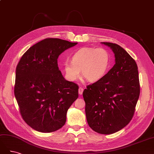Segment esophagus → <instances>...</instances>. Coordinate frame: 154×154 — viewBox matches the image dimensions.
<instances>
[{"label": "esophagus", "mask_w": 154, "mask_h": 154, "mask_svg": "<svg viewBox=\"0 0 154 154\" xmlns=\"http://www.w3.org/2000/svg\"><path fill=\"white\" fill-rule=\"evenodd\" d=\"M83 88L80 87V88H79V89H78V93H79V94L82 95V94H83Z\"/></svg>", "instance_id": "1"}]
</instances>
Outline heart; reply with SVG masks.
Returning <instances> with one entry per match:
<instances>
[{
    "mask_svg": "<svg viewBox=\"0 0 154 154\" xmlns=\"http://www.w3.org/2000/svg\"><path fill=\"white\" fill-rule=\"evenodd\" d=\"M110 56L105 48H83L74 53L71 62H66L63 69L67 78L75 81L80 75L88 81L94 82L103 78L109 70Z\"/></svg>",
    "mask_w": 154,
    "mask_h": 154,
    "instance_id": "1",
    "label": "heart"
}]
</instances>
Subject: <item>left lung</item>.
Instances as JSON below:
<instances>
[{"label": "left lung", "mask_w": 154, "mask_h": 154, "mask_svg": "<svg viewBox=\"0 0 154 154\" xmlns=\"http://www.w3.org/2000/svg\"><path fill=\"white\" fill-rule=\"evenodd\" d=\"M114 53L115 64L100 80L83 91L87 123L101 134L117 132L131 121L140 93L137 66L123 48L101 42Z\"/></svg>", "instance_id": "1"}]
</instances>
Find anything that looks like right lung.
<instances>
[{
	"instance_id": "add662e5",
	"label": "right lung",
	"mask_w": 154,
	"mask_h": 154,
	"mask_svg": "<svg viewBox=\"0 0 154 154\" xmlns=\"http://www.w3.org/2000/svg\"><path fill=\"white\" fill-rule=\"evenodd\" d=\"M77 44L44 39L27 50L17 65L15 98L23 119L36 131L49 133L61 128L68 109L78 97V86L64 78L57 60Z\"/></svg>"
}]
</instances>
